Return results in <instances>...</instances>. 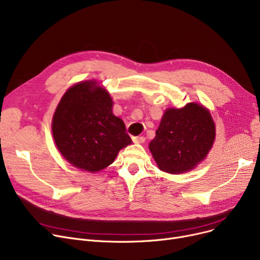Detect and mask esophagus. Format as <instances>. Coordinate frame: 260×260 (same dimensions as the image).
I'll return each instance as SVG.
<instances>
[{"label":"esophagus","mask_w":260,"mask_h":260,"mask_svg":"<svg viewBox=\"0 0 260 260\" xmlns=\"http://www.w3.org/2000/svg\"><path fill=\"white\" fill-rule=\"evenodd\" d=\"M132 140L134 143H143L145 141V138L143 137V136H133L132 137Z\"/></svg>","instance_id":"esophagus-1"}]
</instances>
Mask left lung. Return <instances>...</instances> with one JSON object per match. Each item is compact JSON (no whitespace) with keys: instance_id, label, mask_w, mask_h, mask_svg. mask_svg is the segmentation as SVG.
<instances>
[{"instance_id":"8db88e82","label":"left lung","mask_w":260,"mask_h":260,"mask_svg":"<svg viewBox=\"0 0 260 260\" xmlns=\"http://www.w3.org/2000/svg\"><path fill=\"white\" fill-rule=\"evenodd\" d=\"M215 140V124L202 105L188 103L163 115L149 149L161 171L180 174L206 158Z\"/></svg>"}]
</instances>
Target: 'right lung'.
I'll return each instance as SVG.
<instances>
[{"instance_id": "obj_1", "label": "right lung", "mask_w": 260, "mask_h": 260, "mask_svg": "<svg viewBox=\"0 0 260 260\" xmlns=\"http://www.w3.org/2000/svg\"><path fill=\"white\" fill-rule=\"evenodd\" d=\"M112 107L111 95L95 82L78 83L64 93L52 118V135L62 156L76 168L101 171L132 143Z\"/></svg>"}]
</instances>
